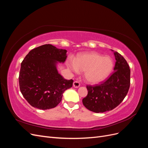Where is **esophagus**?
Here are the masks:
<instances>
[{"mask_svg":"<svg viewBox=\"0 0 148 148\" xmlns=\"http://www.w3.org/2000/svg\"><path fill=\"white\" fill-rule=\"evenodd\" d=\"M73 87H74V88H77L79 87V86H80V84H79V83L78 82L75 81V82H73Z\"/></svg>","mask_w":148,"mask_h":148,"instance_id":"34e87169","label":"esophagus"}]
</instances>
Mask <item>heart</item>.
Listing matches in <instances>:
<instances>
[{"instance_id":"heart-1","label":"heart","mask_w":148,"mask_h":148,"mask_svg":"<svg viewBox=\"0 0 148 148\" xmlns=\"http://www.w3.org/2000/svg\"><path fill=\"white\" fill-rule=\"evenodd\" d=\"M68 69L71 72L78 73L84 71L85 79L92 84L104 81L114 69V61L109 56H102L92 52L82 53L76 59L69 58L66 63Z\"/></svg>"}]
</instances>
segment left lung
Returning <instances> with one entry per match:
<instances>
[{
    "instance_id": "8db88e82",
    "label": "left lung",
    "mask_w": 148,
    "mask_h": 148,
    "mask_svg": "<svg viewBox=\"0 0 148 148\" xmlns=\"http://www.w3.org/2000/svg\"><path fill=\"white\" fill-rule=\"evenodd\" d=\"M114 53L116 62L112 75L100 84L86 86L88 95L82 102L86 108L94 112L103 113L114 109L122 102L129 90V65L119 53L114 52Z\"/></svg>"
}]
</instances>
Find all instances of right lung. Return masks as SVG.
<instances>
[{"label": "right lung", "mask_w": 148, "mask_h": 148, "mask_svg": "<svg viewBox=\"0 0 148 148\" xmlns=\"http://www.w3.org/2000/svg\"><path fill=\"white\" fill-rule=\"evenodd\" d=\"M66 52L44 44L32 49L25 57L19 74L20 89L31 106L42 110L54 108L64 91L72 87L73 80L64 79L57 69L58 62L65 61Z\"/></svg>", "instance_id": "1"}]
</instances>
